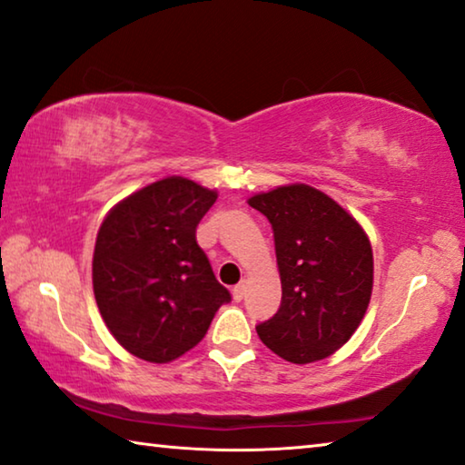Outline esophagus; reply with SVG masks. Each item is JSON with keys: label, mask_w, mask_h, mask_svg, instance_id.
Returning a JSON list of instances; mask_svg holds the SVG:
<instances>
[{"label": "esophagus", "mask_w": 465, "mask_h": 465, "mask_svg": "<svg viewBox=\"0 0 465 465\" xmlns=\"http://www.w3.org/2000/svg\"><path fill=\"white\" fill-rule=\"evenodd\" d=\"M245 292H247V281H241L237 287L232 289V299H234V302H242Z\"/></svg>", "instance_id": "obj_1"}]
</instances>
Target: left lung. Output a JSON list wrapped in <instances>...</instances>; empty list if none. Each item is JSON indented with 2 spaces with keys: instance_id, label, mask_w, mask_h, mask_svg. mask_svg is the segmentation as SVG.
Returning a JSON list of instances; mask_svg holds the SVG:
<instances>
[{
  "instance_id": "obj_1",
  "label": "left lung",
  "mask_w": 465,
  "mask_h": 465,
  "mask_svg": "<svg viewBox=\"0 0 465 465\" xmlns=\"http://www.w3.org/2000/svg\"><path fill=\"white\" fill-rule=\"evenodd\" d=\"M247 203L270 220L282 302L257 326L263 345L291 363H312L345 345L374 287V255L363 226L331 195L292 183Z\"/></svg>"
}]
</instances>
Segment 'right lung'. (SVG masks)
I'll use <instances>...</instances> for the list:
<instances>
[{"instance_id": "right-lung-1", "label": "right lung", "mask_w": 465, "mask_h": 465, "mask_svg": "<svg viewBox=\"0 0 465 465\" xmlns=\"http://www.w3.org/2000/svg\"><path fill=\"white\" fill-rule=\"evenodd\" d=\"M216 199V189L166 176L120 199L99 226L93 295L112 337L143 361L191 351L231 302L195 239Z\"/></svg>"}]
</instances>
